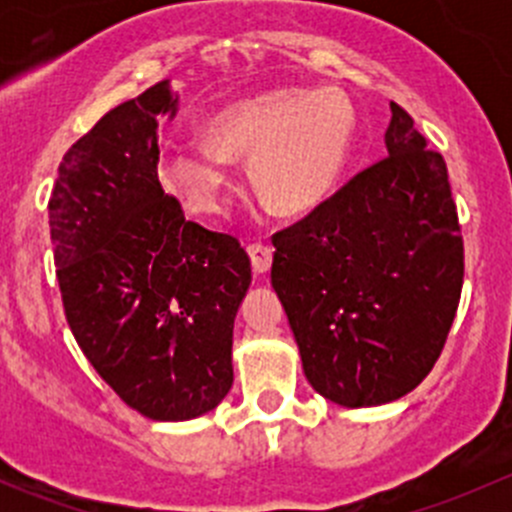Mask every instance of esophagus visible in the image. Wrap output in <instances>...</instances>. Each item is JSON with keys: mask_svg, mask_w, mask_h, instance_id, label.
Segmentation results:
<instances>
[{"mask_svg": "<svg viewBox=\"0 0 512 512\" xmlns=\"http://www.w3.org/2000/svg\"><path fill=\"white\" fill-rule=\"evenodd\" d=\"M247 255H250L252 272H257V275H265V272L270 270L272 250L267 245H260V242H255V245H247Z\"/></svg>", "mask_w": 512, "mask_h": 512, "instance_id": "1", "label": "esophagus"}]
</instances>
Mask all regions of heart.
<instances>
[{
  "instance_id": "heart-1",
  "label": "heart",
  "mask_w": 512,
  "mask_h": 512,
  "mask_svg": "<svg viewBox=\"0 0 512 512\" xmlns=\"http://www.w3.org/2000/svg\"><path fill=\"white\" fill-rule=\"evenodd\" d=\"M352 131V108L344 98L272 91L218 113L205 131L208 146L168 148L158 173L193 213L218 215L227 205V158L250 156L247 178L260 203L282 215L304 213L337 183Z\"/></svg>"
}]
</instances>
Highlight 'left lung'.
Listing matches in <instances>:
<instances>
[{
    "mask_svg": "<svg viewBox=\"0 0 512 512\" xmlns=\"http://www.w3.org/2000/svg\"><path fill=\"white\" fill-rule=\"evenodd\" d=\"M389 156L272 235V287L304 376L347 409L389 404L441 356L463 287V237L441 153L391 101Z\"/></svg>",
    "mask_w": 512,
    "mask_h": 512,
    "instance_id": "1",
    "label": "left lung"
}]
</instances>
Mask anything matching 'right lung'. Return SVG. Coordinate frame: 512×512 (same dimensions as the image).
Instances as JSON below:
<instances>
[{
	"instance_id": "1",
	"label": "right lung",
	"mask_w": 512,
	"mask_h": 512,
	"mask_svg": "<svg viewBox=\"0 0 512 512\" xmlns=\"http://www.w3.org/2000/svg\"><path fill=\"white\" fill-rule=\"evenodd\" d=\"M168 81L111 108L66 151L49 198L66 322L103 381L153 421L213 411L232 386V327L250 287L237 237L185 220L158 180Z\"/></svg>"
}]
</instances>
